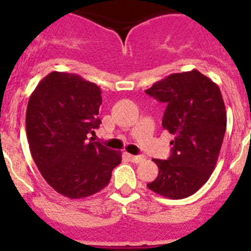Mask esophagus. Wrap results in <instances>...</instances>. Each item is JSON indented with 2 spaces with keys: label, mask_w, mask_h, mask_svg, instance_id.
<instances>
[{
  "label": "esophagus",
  "mask_w": 251,
  "mask_h": 251,
  "mask_svg": "<svg viewBox=\"0 0 251 251\" xmlns=\"http://www.w3.org/2000/svg\"><path fill=\"white\" fill-rule=\"evenodd\" d=\"M127 157H128V158L131 159L132 162H133V163H142V162L144 161V159H145V157H144V156H133V155H127Z\"/></svg>",
  "instance_id": "1"
}]
</instances>
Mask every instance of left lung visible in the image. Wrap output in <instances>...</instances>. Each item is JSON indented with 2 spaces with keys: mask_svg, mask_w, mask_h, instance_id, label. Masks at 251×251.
I'll list each match as a JSON object with an SVG mask.
<instances>
[{
  "mask_svg": "<svg viewBox=\"0 0 251 251\" xmlns=\"http://www.w3.org/2000/svg\"><path fill=\"white\" fill-rule=\"evenodd\" d=\"M167 104L162 126L174 134L172 155L153 159L156 180L148 188L169 199H184L207 182L226 130L219 87L198 70L172 74L145 90Z\"/></svg>",
  "mask_w": 251,
  "mask_h": 251,
  "instance_id": "left-lung-1",
  "label": "left lung"
}]
</instances>
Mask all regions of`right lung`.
<instances>
[{
	"label": "right lung",
	"mask_w": 251,
	"mask_h": 251,
	"mask_svg": "<svg viewBox=\"0 0 251 251\" xmlns=\"http://www.w3.org/2000/svg\"><path fill=\"white\" fill-rule=\"evenodd\" d=\"M101 89L75 74L52 71L35 87L27 104L29 150L52 188L70 199L100 192L121 162V152L93 139L100 126Z\"/></svg>",
	"instance_id": "right-lung-1"
}]
</instances>
